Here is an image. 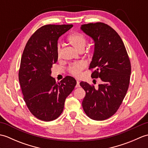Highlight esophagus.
<instances>
[{
    "label": "esophagus",
    "mask_w": 148,
    "mask_h": 148,
    "mask_svg": "<svg viewBox=\"0 0 148 148\" xmlns=\"http://www.w3.org/2000/svg\"><path fill=\"white\" fill-rule=\"evenodd\" d=\"M78 87H80V84H79V81L77 80V81L76 85V88H78Z\"/></svg>",
    "instance_id": "1"
}]
</instances>
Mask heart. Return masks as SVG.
I'll return each mask as SVG.
<instances>
[{"label": "heart", "instance_id": "obj_1", "mask_svg": "<svg viewBox=\"0 0 148 148\" xmlns=\"http://www.w3.org/2000/svg\"><path fill=\"white\" fill-rule=\"evenodd\" d=\"M68 41L74 48L79 52L83 51L87 43V39L82 34L75 32L72 34L68 37ZM61 55V46H57V56L60 58ZM86 67V64L84 62H77L72 64L68 69L69 72L76 77H79L83 69Z\"/></svg>", "mask_w": 148, "mask_h": 148}]
</instances>
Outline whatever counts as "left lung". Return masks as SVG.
<instances>
[{
    "mask_svg": "<svg viewBox=\"0 0 148 148\" xmlns=\"http://www.w3.org/2000/svg\"><path fill=\"white\" fill-rule=\"evenodd\" d=\"M81 30L92 38L94 53L89 69L93 78L99 77L98 88L81 81L86 92L82 106L91 119L102 121L117 111L130 83L131 65L123 42L116 31L103 23L82 25Z\"/></svg>",
    "mask_w": 148,
    "mask_h": 148,
    "instance_id": "obj_1",
    "label": "left lung"
}]
</instances>
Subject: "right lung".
Wrapping results in <instances>:
<instances>
[{
  "instance_id": "right-lung-1",
  "label": "right lung",
  "mask_w": 148,
  "mask_h": 148,
  "mask_svg": "<svg viewBox=\"0 0 148 148\" xmlns=\"http://www.w3.org/2000/svg\"><path fill=\"white\" fill-rule=\"evenodd\" d=\"M72 25H47L30 37L22 54L19 82L23 99L31 113L40 120L57 118L64 110L66 98L76 84L71 76L56 83L51 69L58 60V40Z\"/></svg>"
}]
</instances>
